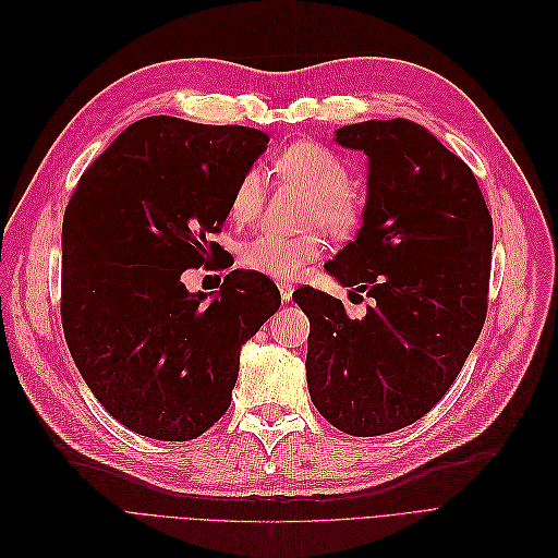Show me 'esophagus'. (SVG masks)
Listing matches in <instances>:
<instances>
[{
  "instance_id": "34e87169",
  "label": "esophagus",
  "mask_w": 558,
  "mask_h": 558,
  "mask_svg": "<svg viewBox=\"0 0 558 558\" xmlns=\"http://www.w3.org/2000/svg\"><path fill=\"white\" fill-rule=\"evenodd\" d=\"M293 290H295V286H293V283H281V286H279L281 300H283V302H290V300H293Z\"/></svg>"
}]
</instances>
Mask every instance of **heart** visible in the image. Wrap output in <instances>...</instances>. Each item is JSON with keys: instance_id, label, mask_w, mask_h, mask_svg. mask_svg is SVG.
<instances>
[{"instance_id": "b5f03b06", "label": "heart", "mask_w": 558, "mask_h": 558, "mask_svg": "<svg viewBox=\"0 0 558 558\" xmlns=\"http://www.w3.org/2000/svg\"><path fill=\"white\" fill-rule=\"evenodd\" d=\"M277 170L308 191L304 210L306 225H325L338 238L352 235L363 222V202L350 189V166L327 145L298 141L277 156ZM265 199V181L258 168H247L229 195V214L235 222H250L258 216ZM325 252L320 231L279 233L263 231L238 250V260L247 270L272 279H298L308 263Z\"/></svg>"}]
</instances>
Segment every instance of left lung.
Listing matches in <instances>:
<instances>
[{"instance_id":"left-lung-1","label":"left lung","mask_w":558,"mask_h":558,"mask_svg":"<svg viewBox=\"0 0 558 558\" xmlns=\"http://www.w3.org/2000/svg\"><path fill=\"white\" fill-rule=\"evenodd\" d=\"M336 141L367 154L369 177L363 227L327 270L377 304L352 320L320 290L293 298L315 409L365 438L427 415L459 377L486 323L493 218L468 163L415 122L348 124Z\"/></svg>"}]
</instances>
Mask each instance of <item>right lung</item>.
<instances>
[{
    "instance_id": "right-lung-1",
    "label": "right lung",
    "mask_w": 558,
    "mask_h": 558,
    "mask_svg": "<svg viewBox=\"0 0 558 558\" xmlns=\"http://www.w3.org/2000/svg\"><path fill=\"white\" fill-rule=\"evenodd\" d=\"M252 126L154 116L126 126L78 179L63 218L61 320L84 381L126 429L183 442L227 413L241 344L279 308L272 279L233 270L191 295L218 258L233 183L265 151Z\"/></svg>"
}]
</instances>
